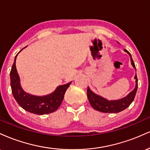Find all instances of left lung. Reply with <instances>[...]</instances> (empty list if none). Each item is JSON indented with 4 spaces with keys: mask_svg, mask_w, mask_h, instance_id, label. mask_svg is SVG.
I'll return each mask as SVG.
<instances>
[{
    "mask_svg": "<svg viewBox=\"0 0 150 150\" xmlns=\"http://www.w3.org/2000/svg\"><path fill=\"white\" fill-rule=\"evenodd\" d=\"M124 51L129 54L132 67L135 68V70H136L135 63H134L133 60L132 58L131 54L127 50H124ZM134 78L135 79V87L133 90L129 93L126 97L120 99H117V100H108V99L93 92L88 87V88H87V98H88L90 105L94 109L103 113H118L120 111H123L130 106V104L135 99L137 89V75H135Z\"/></svg>",
    "mask_w": 150,
    "mask_h": 150,
    "instance_id": "left-lung-1",
    "label": "left lung"
}]
</instances>
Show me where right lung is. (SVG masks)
<instances>
[{"label": "right lung", "instance_id": "add662e5", "mask_svg": "<svg viewBox=\"0 0 150 150\" xmlns=\"http://www.w3.org/2000/svg\"><path fill=\"white\" fill-rule=\"evenodd\" d=\"M18 53L15 56L14 63L10 73V86L15 100L23 109L34 114H48L56 111L61 104L65 93L71 84V82L65 85L58 86L54 92L47 95L35 96L27 93L22 88L20 77L16 69L15 61Z\"/></svg>", "mask_w": 150, "mask_h": 150}]
</instances>
